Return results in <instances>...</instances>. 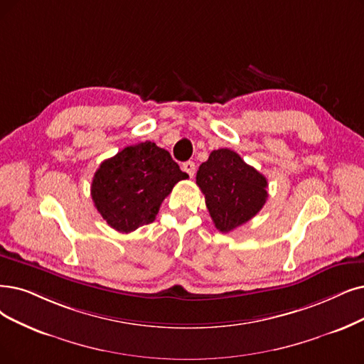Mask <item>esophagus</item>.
I'll return each mask as SVG.
<instances>
[{
    "mask_svg": "<svg viewBox=\"0 0 364 364\" xmlns=\"http://www.w3.org/2000/svg\"><path fill=\"white\" fill-rule=\"evenodd\" d=\"M182 170H183L185 173H188V176L193 178L194 173H196V164H194L193 161H186V163L182 164Z\"/></svg>",
    "mask_w": 364,
    "mask_h": 364,
    "instance_id": "1",
    "label": "esophagus"
}]
</instances>
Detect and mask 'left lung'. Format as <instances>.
Listing matches in <instances>:
<instances>
[{
	"instance_id": "1",
	"label": "left lung",
	"mask_w": 364,
	"mask_h": 364,
	"mask_svg": "<svg viewBox=\"0 0 364 364\" xmlns=\"http://www.w3.org/2000/svg\"><path fill=\"white\" fill-rule=\"evenodd\" d=\"M196 179L215 227L223 232L248 223L267 200V179L231 149L212 151Z\"/></svg>"
}]
</instances>
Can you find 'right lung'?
Returning <instances> with one entry per match:
<instances>
[{"label": "right lung", "mask_w": 364, "mask_h": 364, "mask_svg": "<svg viewBox=\"0 0 364 364\" xmlns=\"http://www.w3.org/2000/svg\"><path fill=\"white\" fill-rule=\"evenodd\" d=\"M186 178L166 149L144 141L124 148L100 164L91 196L112 228L132 232L154 223L173 186Z\"/></svg>", "instance_id": "1"}]
</instances>
